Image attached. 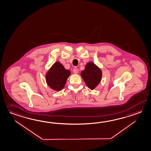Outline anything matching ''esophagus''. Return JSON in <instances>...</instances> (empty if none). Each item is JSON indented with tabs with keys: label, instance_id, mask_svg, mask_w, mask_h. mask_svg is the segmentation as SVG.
Returning a JSON list of instances; mask_svg holds the SVG:
<instances>
[{
	"label": "esophagus",
	"instance_id": "obj_1",
	"mask_svg": "<svg viewBox=\"0 0 151 151\" xmlns=\"http://www.w3.org/2000/svg\"><path fill=\"white\" fill-rule=\"evenodd\" d=\"M73 73H74V74H78V69L76 68H75L74 69H73Z\"/></svg>",
	"mask_w": 151,
	"mask_h": 151
}]
</instances>
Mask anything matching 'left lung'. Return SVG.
I'll return each mask as SVG.
<instances>
[{
  "mask_svg": "<svg viewBox=\"0 0 151 151\" xmlns=\"http://www.w3.org/2000/svg\"><path fill=\"white\" fill-rule=\"evenodd\" d=\"M81 76L88 87L93 90L100 83L102 78V71L93 62H88L85 69L81 71Z\"/></svg>",
  "mask_w": 151,
  "mask_h": 151,
  "instance_id": "left-lung-1",
  "label": "left lung"
}]
</instances>
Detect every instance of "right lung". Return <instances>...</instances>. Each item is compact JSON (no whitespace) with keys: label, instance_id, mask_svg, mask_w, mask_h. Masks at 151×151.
<instances>
[{"label":"right lung","instance_id":"1","mask_svg":"<svg viewBox=\"0 0 151 151\" xmlns=\"http://www.w3.org/2000/svg\"><path fill=\"white\" fill-rule=\"evenodd\" d=\"M70 74V70L65 69L60 62H55L46 74L47 84L54 91H60Z\"/></svg>","mask_w":151,"mask_h":151}]
</instances>
